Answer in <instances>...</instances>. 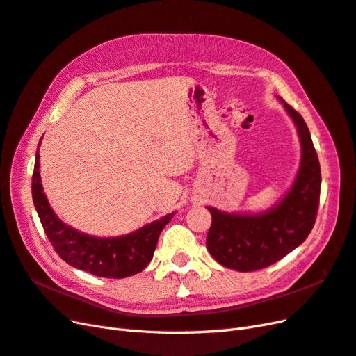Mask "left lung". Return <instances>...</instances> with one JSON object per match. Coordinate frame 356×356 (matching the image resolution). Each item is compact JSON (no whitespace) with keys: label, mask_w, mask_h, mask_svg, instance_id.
Masks as SVG:
<instances>
[{"label":"left lung","mask_w":356,"mask_h":356,"mask_svg":"<svg viewBox=\"0 0 356 356\" xmlns=\"http://www.w3.org/2000/svg\"><path fill=\"white\" fill-rule=\"evenodd\" d=\"M282 101V98H279ZM297 126L301 160L285 197L260 213H229L207 207L212 215L207 248L221 266L238 272L260 270L306 241L319 207L321 166L306 122L282 101Z\"/></svg>","instance_id":"obj_1"}]
</instances>
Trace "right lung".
Returning <instances> with one entry per match:
<instances>
[{
	"instance_id": "1",
	"label": "right lung",
	"mask_w": 356,
	"mask_h": 356,
	"mask_svg": "<svg viewBox=\"0 0 356 356\" xmlns=\"http://www.w3.org/2000/svg\"><path fill=\"white\" fill-rule=\"evenodd\" d=\"M32 200L53 250L63 261L101 277L122 279L143 272L153 260L159 236L175 212L168 213L144 227L117 238H95L62 222L42 193L40 154H35L32 174Z\"/></svg>"
}]
</instances>
